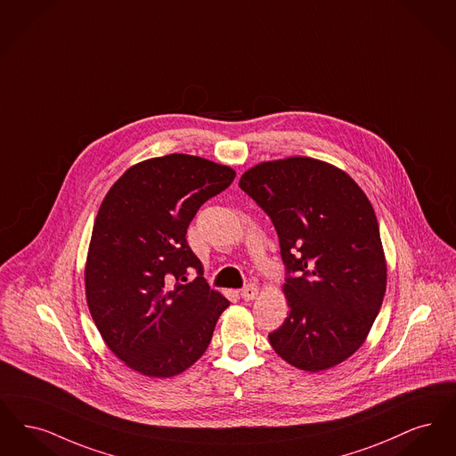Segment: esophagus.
<instances>
[{
    "instance_id": "obj_1",
    "label": "esophagus",
    "mask_w": 456,
    "mask_h": 456,
    "mask_svg": "<svg viewBox=\"0 0 456 456\" xmlns=\"http://www.w3.org/2000/svg\"><path fill=\"white\" fill-rule=\"evenodd\" d=\"M258 288L256 284H247L245 288H241L240 291V297H243L245 301H250L254 297H257Z\"/></svg>"
}]
</instances>
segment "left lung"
Here are the masks:
<instances>
[{"instance_id": "left-lung-1", "label": "left lung", "mask_w": 456, "mask_h": 456, "mask_svg": "<svg viewBox=\"0 0 456 456\" xmlns=\"http://www.w3.org/2000/svg\"><path fill=\"white\" fill-rule=\"evenodd\" d=\"M278 232L289 317L269 342L305 371L332 368L364 342L387 289L375 211L356 182L305 157L260 163L240 178Z\"/></svg>"}]
</instances>
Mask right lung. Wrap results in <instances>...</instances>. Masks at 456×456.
Here are the masks:
<instances>
[{"label":"right lung","instance_id":"obj_1","mask_svg":"<svg viewBox=\"0 0 456 456\" xmlns=\"http://www.w3.org/2000/svg\"><path fill=\"white\" fill-rule=\"evenodd\" d=\"M230 167L167 155L131 167L94 224L86 301L105 344L146 377H175L208 349L230 301L209 289L187 243L199 208L232 185ZM196 272L192 283L186 276Z\"/></svg>","mask_w":456,"mask_h":456}]
</instances>
